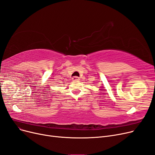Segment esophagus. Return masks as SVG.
<instances>
[{
  "label": "esophagus",
  "mask_w": 155,
  "mask_h": 155,
  "mask_svg": "<svg viewBox=\"0 0 155 155\" xmlns=\"http://www.w3.org/2000/svg\"><path fill=\"white\" fill-rule=\"evenodd\" d=\"M80 78L78 77H73L72 78V80L73 81H77V80H79Z\"/></svg>",
  "instance_id": "34e87169"
}]
</instances>
